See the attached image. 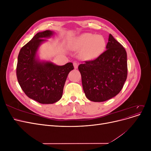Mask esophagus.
I'll return each mask as SVG.
<instances>
[{"label": "esophagus", "instance_id": "1", "mask_svg": "<svg viewBox=\"0 0 151 151\" xmlns=\"http://www.w3.org/2000/svg\"><path fill=\"white\" fill-rule=\"evenodd\" d=\"M73 64H74V67L76 69V68H77V67H78V63H77V62H73Z\"/></svg>", "mask_w": 151, "mask_h": 151}]
</instances>
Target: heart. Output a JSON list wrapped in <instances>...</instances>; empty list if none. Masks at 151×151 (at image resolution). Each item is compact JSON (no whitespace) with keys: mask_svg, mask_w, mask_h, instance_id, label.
Segmentation results:
<instances>
[{"mask_svg":"<svg viewBox=\"0 0 151 151\" xmlns=\"http://www.w3.org/2000/svg\"><path fill=\"white\" fill-rule=\"evenodd\" d=\"M106 47V42L101 35L85 33L79 35L72 43L76 50H83L82 56L86 60H93L101 55Z\"/></svg>","mask_w":151,"mask_h":151,"instance_id":"obj_1","label":"heart"}]
</instances>
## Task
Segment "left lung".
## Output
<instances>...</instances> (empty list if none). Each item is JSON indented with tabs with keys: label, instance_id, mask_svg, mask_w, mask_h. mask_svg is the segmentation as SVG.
Wrapping results in <instances>:
<instances>
[{
	"label": "left lung",
	"instance_id": "8db88e82",
	"mask_svg": "<svg viewBox=\"0 0 151 151\" xmlns=\"http://www.w3.org/2000/svg\"><path fill=\"white\" fill-rule=\"evenodd\" d=\"M106 50L93 60L78 67L86 98L103 102L115 96L123 88L127 77V52L109 34Z\"/></svg>",
	"mask_w": 151,
	"mask_h": 151
}]
</instances>
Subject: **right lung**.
<instances>
[{"label": "right lung", "instance_id": "add662e5", "mask_svg": "<svg viewBox=\"0 0 151 151\" xmlns=\"http://www.w3.org/2000/svg\"><path fill=\"white\" fill-rule=\"evenodd\" d=\"M53 34L46 30L35 35L19 53L16 67L18 83L27 96L42 104H53L62 96L67 76L74 69L72 63L58 66L50 62H40L36 57L42 42Z\"/></svg>", "mask_w": 151, "mask_h": 151}]
</instances>
